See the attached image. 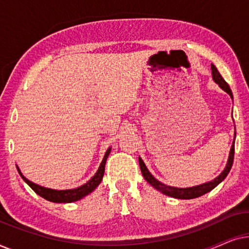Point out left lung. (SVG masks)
Returning a JSON list of instances; mask_svg holds the SVG:
<instances>
[{"mask_svg":"<svg viewBox=\"0 0 249 249\" xmlns=\"http://www.w3.org/2000/svg\"><path fill=\"white\" fill-rule=\"evenodd\" d=\"M211 69H212V78L214 80V83L219 85L220 88L230 95L231 98H233L232 96V91H231L229 85L226 83V80L223 79L222 76H221L219 71H217L216 67L214 64H211ZM234 139H236V132H234ZM234 139L232 145H231L230 148V153H229V158H228V162L226 164V168L222 172L220 173L216 178H214L211 181L200 183V185L197 186H193V187H187V188H178V187H172V186H168L165 183H163L161 181H159L158 179L155 178L154 176L152 175L151 172L148 171L147 166L145 165L144 161H142L141 156L138 158L139 161V166H141L142 173L144 176V178L146 181H147L149 185L154 187L155 189H158L159 192H161L162 194H164L166 196L173 197V198H178V199H193V198H197V197L205 195L206 193L211 192V190L215 188V187L223 181L226 179V177L228 176V173L230 172L231 166H232L233 163V155H234Z\"/></svg>","mask_w":249,"mask_h":249,"instance_id":"left-lung-1","label":"left lung"}]
</instances>
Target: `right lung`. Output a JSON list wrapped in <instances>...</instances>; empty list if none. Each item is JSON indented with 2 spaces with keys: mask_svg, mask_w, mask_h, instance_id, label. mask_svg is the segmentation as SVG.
<instances>
[{
  "mask_svg": "<svg viewBox=\"0 0 249 249\" xmlns=\"http://www.w3.org/2000/svg\"><path fill=\"white\" fill-rule=\"evenodd\" d=\"M112 147H108L107 151L105 152V155L103 160H102L100 168L96 171V173L91 177V178L88 180L86 183L81 185L80 187H77V188L73 189H64V190H56V189H51V188H46V187L39 186L37 183L30 181L26 178L25 176L22 175L20 169L17 166L18 169L19 175L21 176V178L23 179L27 185H28L30 188H32L34 192H35L37 195H39L43 198H45L46 200H50V202L53 203H72V202H77L81 198H84L85 196L89 195V194L95 190V188L100 185L102 179H103L104 176V171H105V163H107V160L110 155Z\"/></svg>",
  "mask_w": 249,
  "mask_h": 249,
  "instance_id": "1",
  "label": "right lung"
}]
</instances>
